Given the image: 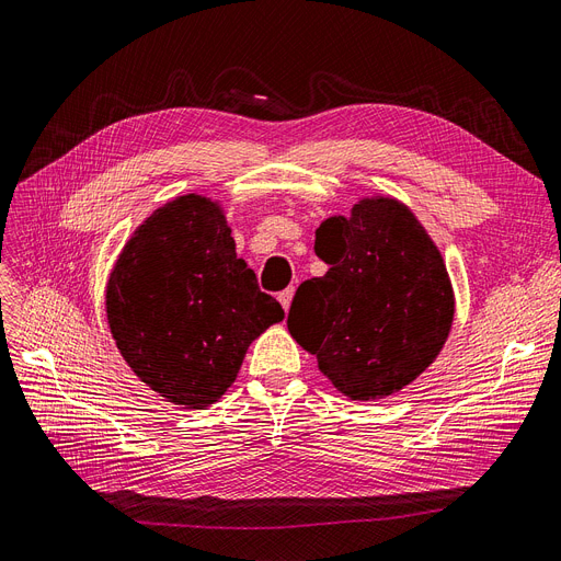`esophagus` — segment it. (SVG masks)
Returning <instances> with one entry per match:
<instances>
[{"mask_svg": "<svg viewBox=\"0 0 561 561\" xmlns=\"http://www.w3.org/2000/svg\"><path fill=\"white\" fill-rule=\"evenodd\" d=\"M293 297H295V287H287V289H283V293L278 295V301H280L285 312L289 310V306H293Z\"/></svg>", "mask_w": 561, "mask_h": 561, "instance_id": "esophagus-1", "label": "esophagus"}]
</instances>
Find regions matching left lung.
Wrapping results in <instances>:
<instances>
[{
  "label": "left lung",
  "mask_w": 561,
  "mask_h": 561,
  "mask_svg": "<svg viewBox=\"0 0 561 561\" xmlns=\"http://www.w3.org/2000/svg\"><path fill=\"white\" fill-rule=\"evenodd\" d=\"M316 253L329 272L299 285L287 316L293 339L352 400L412 385L442 352L456 312L449 272L421 220L396 197L368 195L350 216L320 222Z\"/></svg>",
  "instance_id": "left-lung-1"
}]
</instances>
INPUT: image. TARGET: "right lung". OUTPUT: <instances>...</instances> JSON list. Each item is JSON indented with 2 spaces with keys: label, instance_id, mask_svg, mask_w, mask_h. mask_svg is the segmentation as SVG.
<instances>
[{
  "label": "right lung",
  "instance_id": "obj_1",
  "mask_svg": "<svg viewBox=\"0 0 561 561\" xmlns=\"http://www.w3.org/2000/svg\"><path fill=\"white\" fill-rule=\"evenodd\" d=\"M105 312L130 370L186 410L214 405L245 350L285 318L237 257L218 199L197 193L172 197L130 234L105 285Z\"/></svg>",
  "mask_w": 561,
  "mask_h": 561
}]
</instances>
